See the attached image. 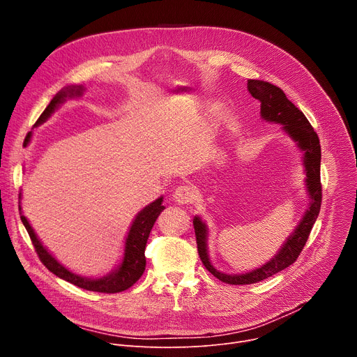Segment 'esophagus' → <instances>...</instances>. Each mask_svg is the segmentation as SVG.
<instances>
[{"instance_id": "1", "label": "esophagus", "mask_w": 357, "mask_h": 357, "mask_svg": "<svg viewBox=\"0 0 357 357\" xmlns=\"http://www.w3.org/2000/svg\"><path fill=\"white\" fill-rule=\"evenodd\" d=\"M195 192L190 186L188 185H182L178 186L174 193H172V200L179 203V205H188V203H192L195 200Z\"/></svg>"}]
</instances>
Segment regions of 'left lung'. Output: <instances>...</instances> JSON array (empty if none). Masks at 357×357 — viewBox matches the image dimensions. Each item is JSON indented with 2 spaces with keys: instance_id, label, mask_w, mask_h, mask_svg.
<instances>
[{
  "instance_id": "left-lung-1",
  "label": "left lung",
  "mask_w": 357,
  "mask_h": 357,
  "mask_svg": "<svg viewBox=\"0 0 357 357\" xmlns=\"http://www.w3.org/2000/svg\"><path fill=\"white\" fill-rule=\"evenodd\" d=\"M247 89L250 94L261 103L260 113L263 120L268 123L281 124L282 130L296 142L298 148L303 152V168L305 174H307L305 185H307V192L310 196V205L307 212L302 216L299 225L295 227L294 233L288 236L280 251L270 261L250 273L234 275L220 273L212 266L208 252V227L199 216H195L193 227L197 252L203 266H205L206 270L212 273L216 278L231 285H245L263 281L294 264L310 237L312 226L319 215L322 203L321 144L308 119L303 116V113L298 107L294 106V103H291L280 87L268 82L250 79L247 82Z\"/></svg>"
}]
</instances>
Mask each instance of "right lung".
Listing matches in <instances>:
<instances>
[{
  "mask_svg": "<svg viewBox=\"0 0 357 357\" xmlns=\"http://www.w3.org/2000/svg\"><path fill=\"white\" fill-rule=\"evenodd\" d=\"M84 87L83 86H68L65 89H62L59 93H56V96L50 100L49 106L45 109V112L40 114V117L38 119V121L35 123V126H39L42 123H45L50 114H52L63 101L68 97H79L83 94ZM32 137V131H29L25 137L24 145L26 146L31 141ZM22 193H20V199H21ZM162 196L158 197L157 200H154L152 203H149L148 206H145L134 219L130 231L127 234L126 238V245H124V257L120 263V266L113 270L112 273H109L105 277L100 278H87V277H82L77 275L72 271H69L66 267H63L54 256L50 254L43 244L40 243V240L38 238V236L35 234L33 229L31 227L28 219L22 215L21 212V205H20V215H21V220L32 240V244L35 247V251L38 254L39 260L43 263V266L50 271L54 273L56 277L79 287L87 291H94V292H105V294H116V292H121L128 289L130 287H132L139 277L144 274L145 270V245H146V240L149 237L151 229L154 227L155 220L158 219V216L161 215V212L165 209V206H162Z\"/></svg>",
  "mask_w": 357,
  "mask_h": 357,
  "instance_id": "1",
  "label": "right lung"
}]
</instances>
